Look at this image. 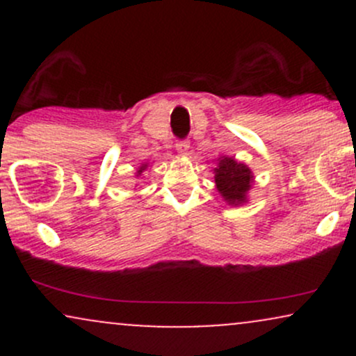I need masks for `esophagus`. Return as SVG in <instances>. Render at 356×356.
I'll list each match as a JSON object with an SVG mask.
<instances>
[{
    "label": "esophagus",
    "mask_w": 356,
    "mask_h": 356,
    "mask_svg": "<svg viewBox=\"0 0 356 356\" xmlns=\"http://www.w3.org/2000/svg\"><path fill=\"white\" fill-rule=\"evenodd\" d=\"M189 140H182V142H177V145H175V149H177V152L181 155H186L187 150H189Z\"/></svg>",
    "instance_id": "esophagus-1"
}]
</instances>
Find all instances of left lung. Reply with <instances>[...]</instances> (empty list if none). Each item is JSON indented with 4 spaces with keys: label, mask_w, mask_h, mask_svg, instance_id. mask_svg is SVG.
Returning a JSON list of instances; mask_svg holds the SVG:
<instances>
[{
    "label": "left lung",
    "mask_w": 356,
    "mask_h": 356,
    "mask_svg": "<svg viewBox=\"0 0 356 356\" xmlns=\"http://www.w3.org/2000/svg\"><path fill=\"white\" fill-rule=\"evenodd\" d=\"M218 167H214V182L219 194L231 206H241L248 202V192L252 186L251 169L232 157H219Z\"/></svg>",
    "instance_id": "left-lung-1"
}]
</instances>
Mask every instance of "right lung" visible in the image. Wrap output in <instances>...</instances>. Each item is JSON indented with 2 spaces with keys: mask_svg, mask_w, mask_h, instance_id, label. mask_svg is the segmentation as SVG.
Listing matches in <instances>:
<instances>
[{
  "mask_svg": "<svg viewBox=\"0 0 356 356\" xmlns=\"http://www.w3.org/2000/svg\"><path fill=\"white\" fill-rule=\"evenodd\" d=\"M145 169H147V164H142L140 167H138V170H137V177H138V175H142V172H144Z\"/></svg>",
  "mask_w": 356,
  "mask_h": 356,
  "instance_id": "obj_1",
  "label": "right lung"
}]
</instances>
